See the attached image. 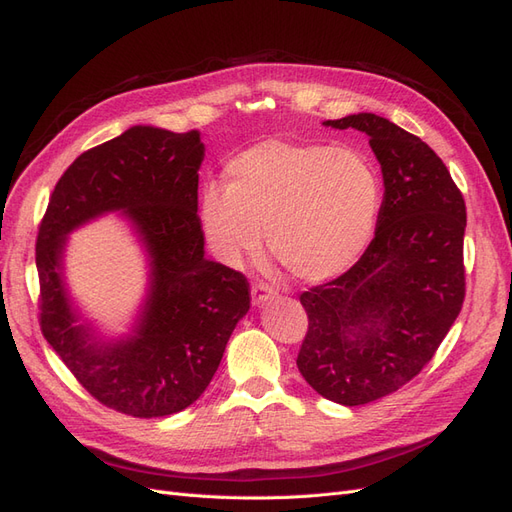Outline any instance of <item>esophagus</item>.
I'll list each match as a JSON object with an SVG mask.
<instances>
[{
	"mask_svg": "<svg viewBox=\"0 0 512 512\" xmlns=\"http://www.w3.org/2000/svg\"><path fill=\"white\" fill-rule=\"evenodd\" d=\"M275 290H273V286H269V284H265V282H254L252 284V303L256 305V307H260V305H265L267 301H271V299H275Z\"/></svg>",
	"mask_w": 512,
	"mask_h": 512,
	"instance_id": "obj_1",
	"label": "esophagus"
}]
</instances>
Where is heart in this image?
<instances>
[{
	"instance_id": "heart-1",
	"label": "heart",
	"mask_w": 512,
	"mask_h": 512,
	"mask_svg": "<svg viewBox=\"0 0 512 512\" xmlns=\"http://www.w3.org/2000/svg\"><path fill=\"white\" fill-rule=\"evenodd\" d=\"M226 188L207 183L200 224L228 265L260 250L303 284L346 273L374 235L382 188L374 164L354 147L265 138L224 166Z\"/></svg>"
}]
</instances>
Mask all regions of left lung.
Returning a JSON list of instances; mask_svg holds the SVG:
<instances>
[{
    "instance_id": "left-lung-1",
    "label": "left lung",
    "mask_w": 512,
    "mask_h": 512,
    "mask_svg": "<svg viewBox=\"0 0 512 512\" xmlns=\"http://www.w3.org/2000/svg\"><path fill=\"white\" fill-rule=\"evenodd\" d=\"M369 136L382 168L376 237L335 280L301 294L297 367L316 393L363 406L395 393L436 354L466 299V203L421 138L374 113L324 121Z\"/></svg>"
}]
</instances>
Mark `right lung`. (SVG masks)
Segmentation results:
<instances>
[{
	"mask_svg": "<svg viewBox=\"0 0 512 512\" xmlns=\"http://www.w3.org/2000/svg\"><path fill=\"white\" fill-rule=\"evenodd\" d=\"M200 132L134 126L81 153L51 194L38 228L40 329L83 389L136 418L181 412L209 386L250 309L245 275L205 258L198 218ZM123 210L152 258V286L135 335L102 345L69 305L60 273L67 232Z\"/></svg>",
	"mask_w": 512,
	"mask_h": 512,
	"instance_id": "add662e5",
	"label": "right lung"
}]
</instances>
